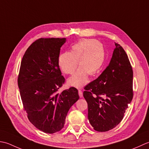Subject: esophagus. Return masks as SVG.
<instances>
[{
	"instance_id": "esophagus-1",
	"label": "esophagus",
	"mask_w": 149,
	"mask_h": 149,
	"mask_svg": "<svg viewBox=\"0 0 149 149\" xmlns=\"http://www.w3.org/2000/svg\"><path fill=\"white\" fill-rule=\"evenodd\" d=\"M78 95H79V96H80V98H81V97L83 96V93L80 89L78 90Z\"/></svg>"
}]
</instances>
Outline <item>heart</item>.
<instances>
[{
    "mask_svg": "<svg viewBox=\"0 0 149 149\" xmlns=\"http://www.w3.org/2000/svg\"><path fill=\"white\" fill-rule=\"evenodd\" d=\"M105 51L104 45L92 39H83L72 45L69 52L60 54L58 63L64 74L75 73L68 80L70 86L81 88L87 84L88 77L95 75L104 64Z\"/></svg>",
    "mask_w": 149,
    "mask_h": 149,
    "instance_id": "obj_1",
    "label": "heart"
}]
</instances>
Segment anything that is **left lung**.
<instances>
[{"label": "left lung", "mask_w": 149, "mask_h": 149, "mask_svg": "<svg viewBox=\"0 0 149 149\" xmlns=\"http://www.w3.org/2000/svg\"><path fill=\"white\" fill-rule=\"evenodd\" d=\"M109 65L98 78L84 87L88 119L98 132L113 129L122 120L133 98V71L129 58L115 43Z\"/></svg>", "instance_id": "left-lung-1"}]
</instances>
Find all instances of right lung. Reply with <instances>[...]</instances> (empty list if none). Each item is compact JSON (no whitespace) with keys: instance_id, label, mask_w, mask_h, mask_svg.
<instances>
[{"instance_id":"right-lung-1","label":"right lung","mask_w":149,"mask_h":149,"mask_svg":"<svg viewBox=\"0 0 149 149\" xmlns=\"http://www.w3.org/2000/svg\"><path fill=\"white\" fill-rule=\"evenodd\" d=\"M65 38H39L24 53L18 86L23 107L36 128L48 134L61 130L69 109L79 99L71 87L57 93L65 82L58 58Z\"/></svg>"}]
</instances>
